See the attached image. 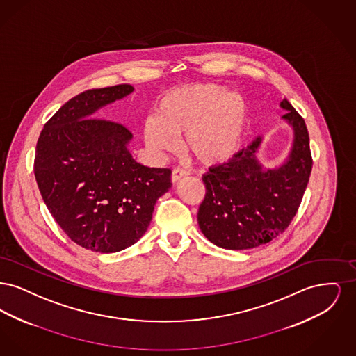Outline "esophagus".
Masks as SVG:
<instances>
[{
  "instance_id": "34e87169",
  "label": "esophagus",
  "mask_w": 356,
  "mask_h": 356,
  "mask_svg": "<svg viewBox=\"0 0 356 356\" xmlns=\"http://www.w3.org/2000/svg\"><path fill=\"white\" fill-rule=\"evenodd\" d=\"M188 175H189L188 170H184V168H180V167H176L175 170H172V181L177 183L179 180H181L183 177H186Z\"/></svg>"
}]
</instances>
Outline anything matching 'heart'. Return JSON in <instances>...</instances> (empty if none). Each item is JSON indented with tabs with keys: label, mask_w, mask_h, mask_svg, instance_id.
<instances>
[{
	"label": "heart",
	"mask_w": 356,
	"mask_h": 356,
	"mask_svg": "<svg viewBox=\"0 0 356 356\" xmlns=\"http://www.w3.org/2000/svg\"><path fill=\"white\" fill-rule=\"evenodd\" d=\"M247 121V104L237 92L215 84H192L164 93L154 118L144 122L145 143L154 151L172 152L184 134L188 152L205 165L221 164L237 152Z\"/></svg>",
	"instance_id": "obj_1"
}]
</instances>
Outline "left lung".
I'll return each mask as SVG.
<instances>
[{
  "mask_svg": "<svg viewBox=\"0 0 356 356\" xmlns=\"http://www.w3.org/2000/svg\"><path fill=\"white\" fill-rule=\"evenodd\" d=\"M280 106L295 131L292 151L282 167L263 170L256 160L261 143L257 137L203 176L205 196L197 221L204 236L218 247L250 250L267 244L287 229L299 209L312 170L309 137L305 119L287 99Z\"/></svg>",
  "mask_w": 356,
  "mask_h": 356,
  "instance_id": "obj_1",
  "label": "left lung"
}]
</instances>
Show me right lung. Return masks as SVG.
<instances>
[{"mask_svg":"<svg viewBox=\"0 0 356 356\" xmlns=\"http://www.w3.org/2000/svg\"><path fill=\"white\" fill-rule=\"evenodd\" d=\"M132 90L120 84L74 96L48 120L35 147L34 176L51 216L72 241L95 252L135 244L172 186L170 168L135 161L127 127L92 118Z\"/></svg>","mask_w":356,"mask_h":356,"instance_id":"right-lung-1","label":"right lung"}]
</instances>
